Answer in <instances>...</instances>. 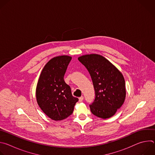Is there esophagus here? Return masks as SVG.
<instances>
[{
    "instance_id": "34e87169",
    "label": "esophagus",
    "mask_w": 155,
    "mask_h": 155,
    "mask_svg": "<svg viewBox=\"0 0 155 155\" xmlns=\"http://www.w3.org/2000/svg\"><path fill=\"white\" fill-rule=\"evenodd\" d=\"M83 99H84L83 96H81L80 97H79V102H82V101H83Z\"/></svg>"
}]
</instances>
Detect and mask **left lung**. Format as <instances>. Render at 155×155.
<instances>
[{
	"label": "left lung",
	"mask_w": 155,
	"mask_h": 155,
	"mask_svg": "<svg viewBox=\"0 0 155 155\" xmlns=\"http://www.w3.org/2000/svg\"><path fill=\"white\" fill-rule=\"evenodd\" d=\"M78 59L89 72L95 90V99L90 105L91 112L102 119L112 117L125 100L123 75L114 65L101 55L86 54Z\"/></svg>",
	"instance_id": "obj_1"
}]
</instances>
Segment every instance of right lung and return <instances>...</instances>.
<instances>
[{"label":"right lung","mask_w":155,"mask_h":155,"mask_svg":"<svg viewBox=\"0 0 155 155\" xmlns=\"http://www.w3.org/2000/svg\"><path fill=\"white\" fill-rule=\"evenodd\" d=\"M72 59L69 56H59L50 59L40 74L36 87L38 105L49 118L60 121L68 118L78 101L72 96L71 87L64 76Z\"/></svg>","instance_id":"1"}]
</instances>
